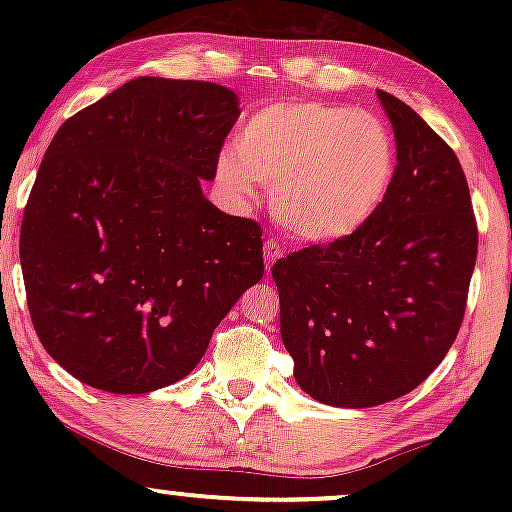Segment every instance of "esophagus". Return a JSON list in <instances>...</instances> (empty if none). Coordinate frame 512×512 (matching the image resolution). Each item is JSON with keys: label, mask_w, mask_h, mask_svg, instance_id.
<instances>
[{"label": "esophagus", "mask_w": 512, "mask_h": 512, "mask_svg": "<svg viewBox=\"0 0 512 512\" xmlns=\"http://www.w3.org/2000/svg\"><path fill=\"white\" fill-rule=\"evenodd\" d=\"M281 252L284 250L279 248V243H276V240H267V243H264V264H267V272H269V267L279 260Z\"/></svg>", "instance_id": "esophagus-1"}]
</instances>
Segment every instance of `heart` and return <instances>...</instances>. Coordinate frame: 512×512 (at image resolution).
<instances>
[{
    "label": "heart",
    "mask_w": 512,
    "mask_h": 512,
    "mask_svg": "<svg viewBox=\"0 0 512 512\" xmlns=\"http://www.w3.org/2000/svg\"><path fill=\"white\" fill-rule=\"evenodd\" d=\"M395 170L397 144L380 117L320 101L267 105L216 163L219 182L240 199L276 181V221L308 243L361 231L383 207Z\"/></svg>",
    "instance_id": "1"
}]
</instances>
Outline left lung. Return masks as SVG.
<instances>
[{"instance_id":"obj_1","label":"left lung","mask_w":512,"mask_h":512,"mask_svg":"<svg viewBox=\"0 0 512 512\" xmlns=\"http://www.w3.org/2000/svg\"><path fill=\"white\" fill-rule=\"evenodd\" d=\"M378 98L397 144L383 207L354 236L272 267L293 378L330 407H378L424 383L460 332L477 262L455 151L407 103Z\"/></svg>"}]
</instances>
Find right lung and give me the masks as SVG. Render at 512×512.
Listing matches in <instances>:
<instances>
[{
    "mask_svg": "<svg viewBox=\"0 0 512 512\" xmlns=\"http://www.w3.org/2000/svg\"><path fill=\"white\" fill-rule=\"evenodd\" d=\"M238 115L226 86L139 76L57 129L19 252L40 344L81 383H178L262 279L257 221L202 192Z\"/></svg>",
    "mask_w": 512,
    "mask_h": 512,
    "instance_id": "obj_1",
    "label": "right lung"
}]
</instances>
